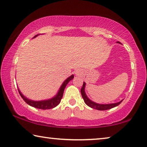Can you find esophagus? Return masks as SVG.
<instances>
[{
	"label": "esophagus",
	"instance_id": "esophagus-1",
	"mask_svg": "<svg viewBox=\"0 0 147 147\" xmlns=\"http://www.w3.org/2000/svg\"><path fill=\"white\" fill-rule=\"evenodd\" d=\"M81 73H82V71L80 70V69H77V70L74 71V74H75L76 76L80 75V74H81Z\"/></svg>",
	"mask_w": 147,
	"mask_h": 147
}]
</instances>
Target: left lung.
Masks as SVG:
<instances>
[{"instance_id":"8db88e82","label":"left lung","mask_w":147,"mask_h":147,"mask_svg":"<svg viewBox=\"0 0 147 147\" xmlns=\"http://www.w3.org/2000/svg\"><path fill=\"white\" fill-rule=\"evenodd\" d=\"M117 43H119L120 42L117 41ZM85 87H86V83L84 82L82 88L81 89L82 96V98H84V100L85 102V103L91 108L98 109V110H107V109H111L114 108V107L117 106L122 102V101H123V100H122L120 102H119L113 103V104H102L96 103L94 102L91 100L88 97V96L86 95V94L85 93Z\"/></svg>"}]
</instances>
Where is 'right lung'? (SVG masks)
I'll list each match as a JSON object with an SVG mask.
<instances>
[{
    "instance_id": "obj_1",
    "label": "right lung",
    "mask_w": 147,
    "mask_h": 147,
    "mask_svg": "<svg viewBox=\"0 0 147 147\" xmlns=\"http://www.w3.org/2000/svg\"><path fill=\"white\" fill-rule=\"evenodd\" d=\"M39 34L36 35V36H35L33 38H36V37L39 36ZM73 78H74L73 74H72L71 76H69V78H67L63 82V83L62 84V85L61 86L60 88H59L58 93H57L54 97L48 99V100H39V101H34L32 100H30V99L26 98V96H24L23 94L21 93V92L20 91L19 88H18V91L20 95L21 96V97L23 98L24 102H25L26 104H28V105L31 106L32 107H34V108H36L41 109H52V108H55V107L58 106L59 104V102H60L61 98L63 97L65 88L66 86L67 85V84L69 82H70L71 80H73Z\"/></svg>"
}]
</instances>
